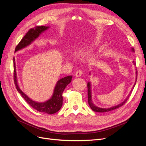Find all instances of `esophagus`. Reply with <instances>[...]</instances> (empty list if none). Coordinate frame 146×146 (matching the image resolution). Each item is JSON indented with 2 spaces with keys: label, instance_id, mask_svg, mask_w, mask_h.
Returning a JSON list of instances; mask_svg holds the SVG:
<instances>
[{
  "label": "esophagus",
  "instance_id": "34e87169",
  "mask_svg": "<svg viewBox=\"0 0 146 146\" xmlns=\"http://www.w3.org/2000/svg\"><path fill=\"white\" fill-rule=\"evenodd\" d=\"M82 75V71L80 70H77V71H76V77H80Z\"/></svg>",
  "mask_w": 146,
  "mask_h": 146
}]
</instances>
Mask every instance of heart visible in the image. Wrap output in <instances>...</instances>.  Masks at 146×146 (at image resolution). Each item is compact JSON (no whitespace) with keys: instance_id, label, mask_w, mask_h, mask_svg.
I'll return each instance as SVG.
<instances>
[{"instance_id":"1","label":"heart","mask_w":146,"mask_h":146,"mask_svg":"<svg viewBox=\"0 0 146 146\" xmlns=\"http://www.w3.org/2000/svg\"><path fill=\"white\" fill-rule=\"evenodd\" d=\"M86 51V48L83 47H80L76 48V49L74 50V54L78 56V55H80L85 54Z\"/></svg>"}]
</instances>
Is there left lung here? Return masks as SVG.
I'll list each match as a JSON object with an SVG mask.
<instances>
[{
    "mask_svg": "<svg viewBox=\"0 0 146 146\" xmlns=\"http://www.w3.org/2000/svg\"><path fill=\"white\" fill-rule=\"evenodd\" d=\"M131 50L133 52H135V50L133 48H131ZM133 63L134 65H136V63L135 62V61H133ZM91 74V72H90V74ZM136 75H137V71H136ZM137 78V76L136 77V79ZM136 81L135 82L134 85L133 86V88H132V89L130 92V94H129V96H127V98L123 100L122 102H121L120 104H119L116 106H114V107H110V108H100V107H97V106H96L94 105V104L92 102V92H91V82H88V84H87V86H88V104H89V105L90 108L92 109V111H96V112H98V113H104V112H108L110 111H112V110H115L116 108H118L119 107H121V106H122L123 104H124L127 99H129V97L130 96V94H131V92L132 91V90L133 89L134 87H135V85L136 84Z\"/></svg>",
    "mask_w": 146,
    "mask_h": 146,
    "instance_id": "1",
    "label": "left lung"
}]
</instances>
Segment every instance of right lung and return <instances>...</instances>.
Returning a JSON list of instances; mask_svg holds the SVG:
<instances>
[{
    "label": "right lung",
    "instance_id": "right-lung-1",
    "mask_svg": "<svg viewBox=\"0 0 146 146\" xmlns=\"http://www.w3.org/2000/svg\"><path fill=\"white\" fill-rule=\"evenodd\" d=\"M48 28L49 27H48V26L42 25L36 26L34 29H30L16 47L15 52L31 44L32 42L39 37V35ZM13 63H14V82L15 86L17 91L19 92L25 100L32 108L41 113H46L48 114H52L58 111L63 105V92L65 88L71 82L72 76H69L60 79L56 84L54 90V93H53L50 99L46 102H35L29 98L20 89L18 83H17L15 58H13Z\"/></svg>",
    "mask_w": 146,
    "mask_h": 146
}]
</instances>
